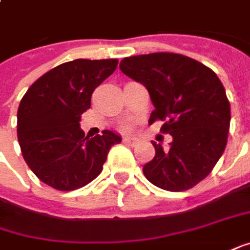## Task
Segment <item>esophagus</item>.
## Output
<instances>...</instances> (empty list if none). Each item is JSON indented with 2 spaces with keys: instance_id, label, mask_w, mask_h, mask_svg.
Listing matches in <instances>:
<instances>
[{
  "instance_id": "esophagus-1",
  "label": "esophagus",
  "mask_w": 250,
  "mask_h": 250,
  "mask_svg": "<svg viewBox=\"0 0 250 250\" xmlns=\"http://www.w3.org/2000/svg\"><path fill=\"white\" fill-rule=\"evenodd\" d=\"M123 141H125V144H128V145H137V144H138V140L134 138V137H125Z\"/></svg>"
}]
</instances>
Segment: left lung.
<instances>
[{
	"label": "left lung",
	"mask_w": 250,
	"mask_h": 250,
	"mask_svg": "<svg viewBox=\"0 0 250 250\" xmlns=\"http://www.w3.org/2000/svg\"><path fill=\"white\" fill-rule=\"evenodd\" d=\"M120 70L148 90L153 104L149 123L162 120L173 141L155 146L142 171L166 191L192 188L210 173L226 149L231 110L217 74L201 62L170 52L125 58Z\"/></svg>",
	"instance_id": "8db88e82"
}]
</instances>
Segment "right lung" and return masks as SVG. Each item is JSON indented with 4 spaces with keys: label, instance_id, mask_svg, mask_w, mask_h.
Returning <instances> with one entry per match:
<instances>
[{
    "label": "right lung",
    "instance_id": "add662e5",
    "mask_svg": "<svg viewBox=\"0 0 250 250\" xmlns=\"http://www.w3.org/2000/svg\"><path fill=\"white\" fill-rule=\"evenodd\" d=\"M117 59H74L42 74L18 109V140L31 171L59 191H73L102 171L110 148L122 142L115 131L85 137L82 115L91 95L116 70Z\"/></svg>",
    "mask_w": 250,
    "mask_h": 250
}]
</instances>
